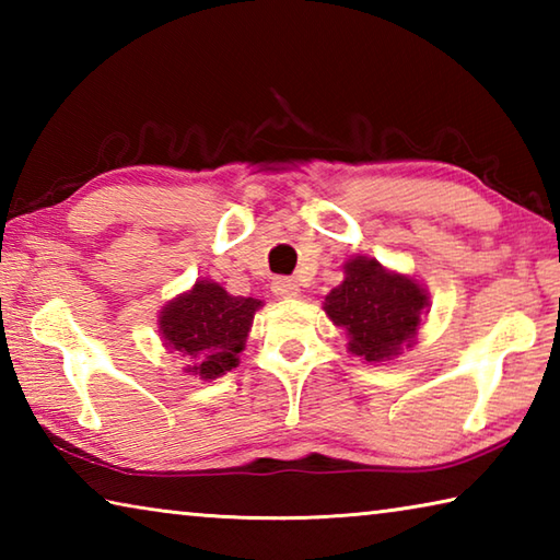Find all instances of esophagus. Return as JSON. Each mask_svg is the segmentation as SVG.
Wrapping results in <instances>:
<instances>
[{"label":"esophagus","mask_w":560,"mask_h":560,"mask_svg":"<svg viewBox=\"0 0 560 560\" xmlns=\"http://www.w3.org/2000/svg\"><path fill=\"white\" fill-rule=\"evenodd\" d=\"M271 291H273V296H279V299H296L301 293L299 283L293 279H277L271 283Z\"/></svg>","instance_id":"esophagus-1"}]
</instances>
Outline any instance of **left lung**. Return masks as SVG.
<instances>
[{
    "label": "left lung",
    "mask_w": 560,
    "mask_h": 560,
    "mask_svg": "<svg viewBox=\"0 0 560 560\" xmlns=\"http://www.w3.org/2000/svg\"><path fill=\"white\" fill-rule=\"evenodd\" d=\"M343 283L328 293L324 311L346 328L348 350L368 363H383L410 348L430 306L420 283L387 271L381 261L353 257L343 264Z\"/></svg>",
    "instance_id": "obj_1"
}]
</instances>
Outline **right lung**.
I'll use <instances>...</instances> for the list:
<instances>
[{
	"label": "right lung",
	"instance_id": "right-lung-1",
	"mask_svg": "<svg viewBox=\"0 0 560 560\" xmlns=\"http://www.w3.org/2000/svg\"><path fill=\"white\" fill-rule=\"evenodd\" d=\"M259 299L232 296L220 283L200 279L160 311V336L185 360V373L214 381L240 365Z\"/></svg>",
	"mask_w": 560,
	"mask_h": 560
}]
</instances>
